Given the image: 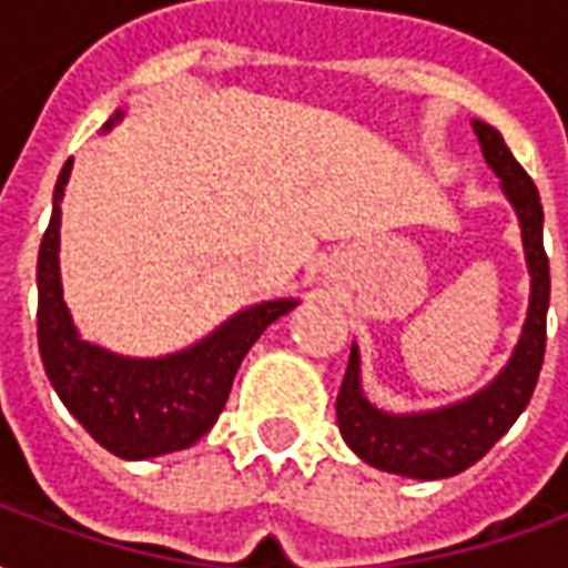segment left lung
I'll use <instances>...</instances> for the list:
<instances>
[{
	"label": "left lung",
	"mask_w": 568,
	"mask_h": 568,
	"mask_svg": "<svg viewBox=\"0 0 568 568\" xmlns=\"http://www.w3.org/2000/svg\"><path fill=\"white\" fill-rule=\"evenodd\" d=\"M471 128L493 173L501 179L505 197L511 200L520 219L526 264L532 276L524 332L508 365L489 386L456 405L423 410V414H386L371 405L362 393L358 349L353 344L344 383L337 393V426L349 450L381 471L419 477V480L459 475L514 426V419L524 414V407L532 398L538 371L545 362V341H548L545 328H548L550 267L541 243L545 212H541L538 187L524 166L514 161L499 130L484 121H471Z\"/></svg>",
	"instance_id": "1"
}]
</instances>
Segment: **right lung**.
<instances>
[{
	"label": "right lung",
	"mask_w": 568,
	"mask_h": 568,
	"mask_svg": "<svg viewBox=\"0 0 568 568\" xmlns=\"http://www.w3.org/2000/svg\"><path fill=\"white\" fill-rule=\"evenodd\" d=\"M109 118V130L115 124ZM72 173L63 163L54 185V210L39 246V353L48 381L72 417L97 444L121 459H151L185 450L224 410L231 383L264 328L297 307L295 297L264 301L236 313L210 337L161 358L115 356L81 341L60 285V200Z\"/></svg>",
	"instance_id": "right-lung-1"
}]
</instances>
